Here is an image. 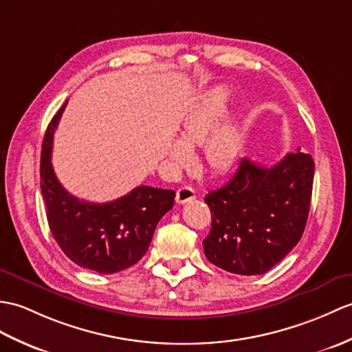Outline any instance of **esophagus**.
<instances>
[{"mask_svg":"<svg viewBox=\"0 0 352 352\" xmlns=\"http://www.w3.org/2000/svg\"><path fill=\"white\" fill-rule=\"evenodd\" d=\"M195 196H196V193H195V190H193V187H190V186H182V187H179V189L177 190L175 201H177L178 204H186V202H189V201L195 199Z\"/></svg>","mask_w":352,"mask_h":352,"instance_id":"obj_1","label":"esophagus"}]
</instances>
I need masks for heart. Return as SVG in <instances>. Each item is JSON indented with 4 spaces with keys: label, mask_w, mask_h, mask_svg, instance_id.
Segmentation results:
<instances>
[{
    "label": "heart",
    "mask_w": 352,
    "mask_h": 352,
    "mask_svg": "<svg viewBox=\"0 0 352 352\" xmlns=\"http://www.w3.org/2000/svg\"><path fill=\"white\" fill-rule=\"evenodd\" d=\"M228 102H230V91L223 87H217L208 94L202 108L190 120L186 121L182 130V141L174 142L170 146V160L175 165H184L189 160L190 151L187 146L198 145L207 140L204 154L211 169L216 173H225L234 166L241 144L239 127L228 124L219 129L211 137L209 135L217 127L220 118L225 116Z\"/></svg>",
    "instance_id": "heart-1"
}]
</instances>
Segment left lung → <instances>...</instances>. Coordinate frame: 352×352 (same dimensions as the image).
I'll list each match as a JSON object with an SVG mask.
<instances>
[{
	"label": "left lung",
	"mask_w": 352,
	"mask_h": 352,
	"mask_svg": "<svg viewBox=\"0 0 352 352\" xmlns=\"http://www.w3.org/2000/svg\"><path fill=\"white\" fill-rule=\"evenodd\" d=\"M315 162L288 153L272 168L243 159L234 177L206 195L211 230L202 241L211 264L241 276L264 274L300 241L312 198Z\"/></svg>",
	"instance_id": "left-lung-1"
}]
</instances>
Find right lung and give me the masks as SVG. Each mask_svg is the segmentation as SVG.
Listing matches in <instances>:
<instances>
[{
    "mask_svg": "<svg viewBox=\"0 0 352 352\" xmlns=\"http://www.w3.org/2000/svg\"><path fill=\"white\" fill-rule=\"evenodd\" d=\"M64 108L65 104L49 122L40 157V189L49 228L61 250L79 267L102 274L121 272L148 250L159 220L174 207L175 192L138 186L103 204L79 201L70 195L51 163L54 130Z\"/></svg>",
    "mask_w": 352,
    "mask_h": 352,
    "instance_id": "add662e5",
    "label": "right lung"
}]
</instances>
